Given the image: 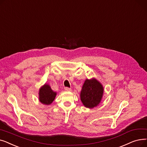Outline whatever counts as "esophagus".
Segmentation results:
<instances>
[{
	"mask_svg": "<svg viewBox=\"0 0 147 147\" xmlns=\"http://www.w3.org/2000/svg\"><path fill=\"white\" fill-rule=\"evenodd\" d=\"M64 89L65 91H67V92H70V91H71V88L69 87H65Z\"/></svg>",
	"mask_w": 147,
	"mask_h": 147,
	"instance_id": "34e87169",
	"label": "esophagus"
}]
</instances>
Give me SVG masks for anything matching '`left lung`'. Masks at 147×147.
Wrapping results in <instances>:
<instances>
[{
	"mask_svg": "<svg viewBox=\"0 0 147 147\" xmlns=\"http://www.w3.org/2000/svg\"><path fill=\"white\" fill-rule=\"evenodd\" d=\"M103 93V88L99 81L86 80L81 92V100L86 107L93 108L99 104Z\"/></svg>",
	"mask_w": 147,
	"mask_h": 147,
	"instance_id": "8db88e82",
	"label": "left lung"
}]
</instances>
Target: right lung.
<instances>
[{
  "label": "right lung",
  "mask_w": 147,
  "mask_h": 147,
  "mask_svg": "<svg viewBox=\"0 0 147 147\" xmlns=\"http://www.w3.org/2000/svg\"><path fill=\"white\" fill-rule=\"evenodd\" d=\"M39 101L45 105H50L54 100L56 93L54 92L50 86L45 84L39 90Z\"/></svg>",
  "instance_id": "right-lung-1"
}]
</instances>
